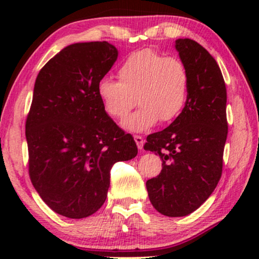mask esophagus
<instances>
[{
  "label": "esophagus",
  "instance_id": "esophagus-1",
  "mask_svg": "<svg viewBox=\"0 0 259 259\" xmlns=\"http://www.w3.org/2000/svg\"><path fill=\"white\" fill-rule=\"evenodd\" d=\"M134 140H136L138 148H139V150H141V148H143V146H144L145 140L140 136H134Z\"/></svg>",
  "mask_w": 259,
  "mask_h": 259
}]
</instances>
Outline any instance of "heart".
<instances>
[{"instance_id": "obj_1", "label": "heart", "mask_w": 259, "mask_h": 259, "mask_svg": "<svg viewBox=\"0 0 259 259\" xmlns=\"http://www.w3.org/2000/svg\"><path fill=\"white\" fill-rule=\"evenodd\" d=\"M118 80H100L97 93L104 111L116 120L125 118L137 102L140 105L122 122L132 132H144L159 120L171 122L185 107L190 76L178 58L153 49L136 52L120 65Z\"/></svg>"}]
</instances>
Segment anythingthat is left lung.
Wrapping results in <instances>:
<instances>
[{
	"instance_id": "obj_1",
	"label": "left lung",
	"mask_w": 259,
	"mask_h": 259,
	"mask_svg": "<svg viewBox=\"0 0 259 259\" xmlns=\"http://www.w3.org/2000/svg\"><path fill=\"white\" fill-rule=\"evenodd\" d=\"M176 48L190 76L185 107L168 127L150 134L144 146L162 161L161 172L146 187L155 210L168 217L192 213L213 192L229 128L225 81L217 61L191 38L177 40Z\"/></svg>"
}]
</instances>
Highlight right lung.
Returning <instances> with one entry per match:
<instances>
[{
  "label": "right lung",
  "instance_id": "obj_1",
  "mask_svg": "<svg viewBox=\"0 0 259 259\" xmlns=\"http://www.w3.org/2000/svg\"><path fill=\"white\" fill-rule=\"evenodd\" d=\"M118 58L108 42L70 45L42 67L26 120L28 172L56 213L80 219L105 203L113 165L138 153L97 88Z\"/></svg>",
  "mask_w": 259,
  "mask_h": 259
}]
</instances>
